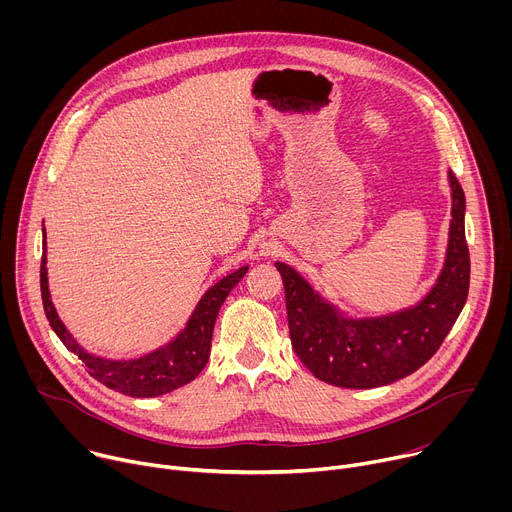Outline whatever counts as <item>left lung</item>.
<instances>
[{
    "label": "left lung",
    "instance_id": "left-lung-1",
    "mask_svg": "<svg viewBox=\"0 0 512 512\" xmlns=\"http://www.w3.org/2000/svg\"><path fill=\"white\" fill-rule=\"evenodd\" d=\"M448 182L452 221L444 267L415 306L381 316H348L300 271L283 261L275 263L285 285L291 346L316 379L344 389L391 385L423 367L442 346L470 287L466 196L452 170Z\"/></svg>",
    "mask_w": 512,
    "mask_h": 512
}]
</instances>
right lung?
<instances>
[{"instance_id":"1","label":"right lung","mask_w":512,"mask_h":512,"mask_svg":"<svg viewBox=\"0 0 512 512\" xmlns=\"http://www.w3.org/2000/svg\"><path fill=\"white\" fill-rule=\"evenodd\" d=\"M44 243H42V265H40V291H42V304L46 318L62 340V344L75 354L89 371L93 379L103 383L105 387L119 391L129 397L145 399V397H158L166 395L190 381H194L200 371L206 367L210 356V340L214 322L221 310L223 302L231 294V289L245 277L249 265L239 267L237 271L229 273L221 281H216L212 287L206 289V294L196 304L192 316L188 318L184 330H180L168 344L141 354L137 358H103L85 350L75 336H72L50 300L48 289V269H46V231L42 229Z\"/></svg>"}]
</instances>
